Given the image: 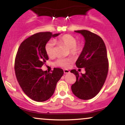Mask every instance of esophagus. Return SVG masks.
<instances>
[{
	"instance_id": "obj_1",
	"label": "esophagus",
	"mask_w": 125,
	"mask_h": 125,
	"mask_svg": "<svg viewBox=\"0 0 125 125\" xmlns=\"http://www.w3.org/2000/svg\"><path fill=\"white\" fill-rule=\"evenodd\" d=\"M63 71H64V73H70V71H69L68 69H64Z\"/></svg>"
}]
</instances>
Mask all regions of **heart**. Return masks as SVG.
<instances>
[{
    "label": "heart",
    "instance_id": "obj_1",
    "mask_svg": "<svg viewBox=\"0 0 125 125\" xmlns=\"http://www.w3.org/2000/svg\"><path fill=\"white\" fill-rule=\"evenodd\" d=\"M55 42L59 44L66 46L68 48L67 52L73 56H76L81 53L82 51L83 45L80 42H77L76 38L73 35L65 34L54 40ZM54 42L53 41H49L45 46V51L49 56H53L55 53ZM73 58L72 57H67L64 58H59L56 61V66L62 67H67L72 62Z\"/></svg>",
    "mask_w": 125,
    "mask_h": 125
}]
</instances>
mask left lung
Here are the masks:
<instances>
[{
	"label": "left lung",
	"mask_w": 125,
	"mask_h": 125,
	"mask_svg": "<svg viewBox=\"0 0 125 125\" xmlns=\"http://www.w3.org/2000/svg\"><path fill=\"white\" fill-rule=\"evenodd\" d=\"M75 32L82 34L85 40L76 65L78 68H84L86 73L79 74L76 70H72L76 81L71 89L78 98L88 100L99 94L105 82L109 70L107 51L103 39L96 34L86 30Z\"/></svg>",
	"instance_id": "obj_1"
}]
</instances>
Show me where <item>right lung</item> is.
<instances>
[{
    "label": "right lung",
    "instance_id": "obj_1",
    "mask_svg": "<svg viewBox=\"0 0 125 125\" xmlns=\"http://www.w3.org/2000/svg\"><path fill=\"white\" fill-rule=\"evenodd\" d=\"M59 35L50 31L37 33L23 41L18 48L15 61L16 76L24 93L35 101L49 99L63 74L61 68H54L51 73L41 69L49 59L46 44L52 37Z\"/></svg>",
    "mask_w": 125,
    "mask_h": 125
}]
</instances>
